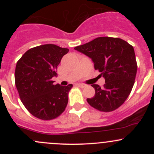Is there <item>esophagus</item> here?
Instances as JSON below:
<instances>
[{
	"mask_svg": "<svg viewBox=\"0 0 154 154\" xmlns=\"http://www.w3.org/2000/svg\"><path fill=\"white\" fill-rule=\"evenodd\" d=\"M77 85L79 87H81V88H84V87L86 86V85H85V84H82V83H77Z\"/></svg>",
	"mask_w": 154,
	"mask_h": 154,
	"instance_id": "1",
	"label": "esophagus"
}]
</instances>
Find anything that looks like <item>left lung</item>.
<instances>
[{
  "label": "left lung",
  "instance_id": "left-lung-1",
  "mask_svg": "<svg viewBox=\"0 0 154 154\" xmlns=\"http://www.w3.org/2000/svg\"><path fill=\"white\" fill-rule=\"evenodd\" d=\"M74 49L92 60L94 69L105 78V84L91 86L94 96L87 98L88 104L100 112H112L128 97L135 83L137 63L134 48L119 38L98 37Z\"/></svg>",
  "mask_w": 154,
  "mask_h": 154
}]
</instances>
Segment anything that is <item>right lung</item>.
<instances>
[{
    "label": "right lung",
    "instance_id": "add662e5",
    "mask_svg": "<svg viewBox=\"0 0 154 154\" xmlns=\"http://www.w3.org/2000/svg\"><path fill=\"white\" fill-rule=\"evenodd\" d=\"M68 48L48 44L29 49L17 62L15 82L20 99L29 113L44 121L59 117L66 109L72 85L54 84L52 77Z\"/></svg>",
    "mask_w": 154,
    "mask_h": 154
}]
</instances>
